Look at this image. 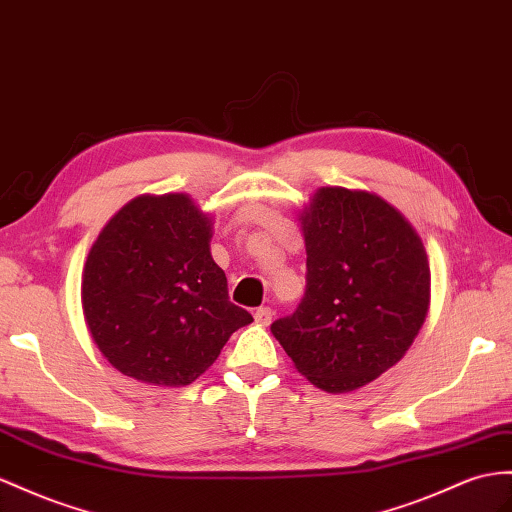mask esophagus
<instances>
[{
	"label": "esophagus",
	"mask_w": 512,
	"mask_h": 512,
	"mask_svg": "<svg viewBox=\"0 0 512 512\" xmlns=\"http://www.w3.org/2000/svg\"><path fill=\"white\" fill-rule=\"evenodd\" d=\"M272 316H274V311L270 307H259L255 311V322L261 326H268L272 322Z\"/></svg>",
	"instance_id": "esophagus-1"
}]
</instances>
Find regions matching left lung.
Masks as SVG:
<instances>
[{
	"label": "left lung",
	"mask_w": 512,
	"mask_h": 512,
	"mask_svg": "<svg viewBox=\"0 0 512 512\" xmlns=\"http://www.w3.org/2000/svg\"><path fill=\"white\" fill-rule=\"evenodd\" d=\"M298 218L307 290L270 331L316 387L359 389L404 357L426 320L422 238L396 207L365 190L320 188Z\"/></svg>",
	"instance_id": "8db88e82"
}]
</instances>
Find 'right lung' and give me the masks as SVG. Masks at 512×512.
<instances>
[{"mask_svg":"<svg viewBox=\"0 0 512 512\" xmlns=\"http://www.w3.org/2000/svg\"><path fill=\"white\" fill-rule=\"evenodd\" d=\"M209 240L212 218L177 192L136 196L101 229L82 274V309L112 368L149 385H190L253 322L229 300Z\"/></svg>","mask_w":512,"mask_h":512,"instance_id":"1","label":"right lung"}]
</instances>
